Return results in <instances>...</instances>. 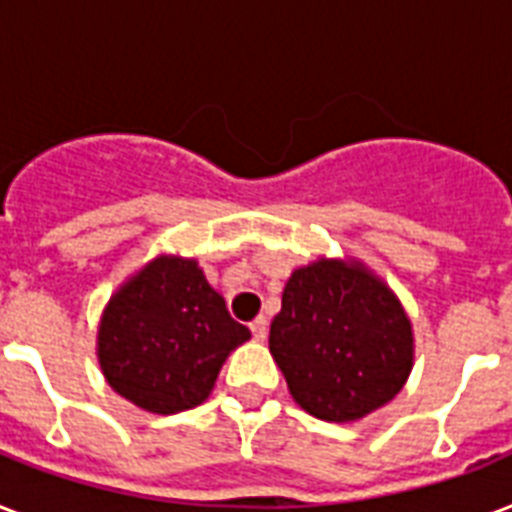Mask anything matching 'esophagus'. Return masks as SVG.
Wrapping results in <instances>:
<instances>
[{"label": "esophagus", "mask_w": 512, "mask_h": 512, "mask_svg": "<svg viewBox=\"0 0 512 512\" xmlns=\"http://www.w3.org/2000/svg\"><path fill=\"white\" fill-rule=\"evenodd\" d=\"M249 329H252L255 340H265V335H268V319H265V316H257V319L249 324Z\"/></svg>", "instance_id": "obj_1"}]
</instances>
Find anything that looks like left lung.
Listing matches in <instances>:
<instances>
[{
    "instance_id": "1",
    "label": "left lung",
    "mask_w": 512,
    "mask_h": 512,
    "mask_svg": "<svg viewBox=\"0 0 512 512\" xmlns=\"http://www.w3.org/2000/svg\"><path fill=\"white\" fill-rule=\"evenodd\" d=\"M268 348L295 404L327 422H356L393 401L414 366L404 305L356 257L292 271Z\"/></svg>"
}]
</instances>
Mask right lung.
I'll return each instance as SVG.
<instances>
[{
	"instance_id": "1",
	"label": "right lung",
	"mask_w": 512,
	"mask_h": 512,
	"mask_svg": "<svg viewBox=\"0 0 512 512\" xmlns=\"http://www.w3.org/2000/svg\"><path fill=\"white\" fill-rule=\"evenodd\" d=\"M249 337L193 257L156 255L106 303L95 353L119 396L177 414L207 401L225 358Z\"/></svg>"
}]
</instances>
